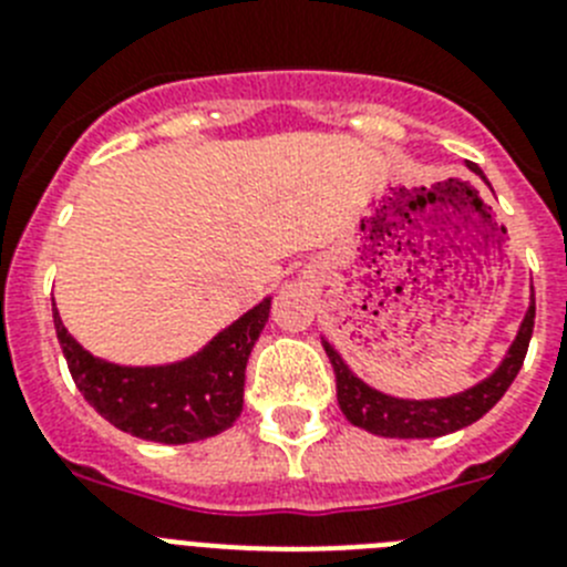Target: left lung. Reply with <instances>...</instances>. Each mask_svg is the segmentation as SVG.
<instances>
[{"mask_svg": "<svg viewBox=\"0 0 567 567\" xmlns=\"http://www.w3.org/2000/svg\"><path fill=\"white\" fill-rule=\"evenodd\" d=\"M465 167L488 184V178H485L477 164H465ZM534 315H537V307H534V289H530V303L517 329V338L511 340L508 352L499 360L497 369L480 383L468 385L457 394H449V398H398V394L380 392L372 383H365L360 374L352 372V365L346 363L343 354L332 346V340L320 338L334 365V378H338L340 412L346 414L349 423L363 429V432L400 440L443 437V434L460 432L465 425L477 423L483 414H488L499 403V398L508 392V385L514 383V378L523 369L530 334H534Z\"/></svg>", "mask_w": 567, "mask_h": 567, "instance_id": "left-lung-1", "label": "left lung"}]
</instances>
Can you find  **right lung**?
Masks as SVG:
<instances>
[{
  "label": "right lung",
  "mask_w": 567,
  "mask_h": 567,
  "mask_svg": "<svg viewBox=\"0 0 567 567\" xmlns=\"http://www.w3.org/2000/svg\"><path fill=\"white\" fill-rule=\"evenodd\" d=\"M272 295L193 352L173 363L127 365L87 352L64 329L53 303V323L73 383L115 429L150 443L184 445L227 432L244 409V372L269 320Z\"/></svg>",
  "instance_id": "add662e5"
}]
</instances>
